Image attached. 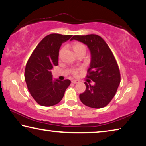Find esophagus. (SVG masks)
Segmentation results:
<instances>
[{
    "label": "esophagus",
    "instance_id": "1",
    "mask_svg": "<svg viewBox=\"0 0 146 146\" xmlns=\"http://www.w3.org/2000/svg\"><path fill=\"white\" fill-rule=\"evenodd\" d=\"M71 82L73 83V84H76V83H78L79 81L76 80H71Z\"/></svg>",
    "mask_w": 146,
    "mask_h": 146
}]
</instances>
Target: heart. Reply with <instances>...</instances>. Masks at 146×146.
Returning a JSON list of instances; mask_svg holds the SVG:
<instances>
[{
    "label": "heart",
    "instance_id": "b5f03b06",
    "mask_svg": "<svg viewBox=\"0 0 146 146\" xmlns=\"http://www.w3.org/2000/svg\"><path fill=\"white\" fill-rule=\"evenodd\" d=\"M73 50L75 51V53L80 52V51H84L85 52H86V47L82 43L76 42V43H75V44H73ZM61 53H62V51H60V53H59V55H60V56L61 55ZM73 73L74 74V75H76V73H77V71H73Z\"/></svg>",
    "mask_w": 146,
    "mask_h": 146
}]
</instances>
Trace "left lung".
Instances as JSON below:
<instances>
[{"instance_id": "8db88e82", "label": "left lung", "mask_w": 146, "mask_h": 146, "mask_svg": "<svg viewBox=\"0 0 146 146\" xmlns=\"http://www.w3.org/2000/svg\"><path fill=\"white\" fill-rule=\"evenodd\" d=\"M73 40L84 44L91 53L87 77L93 81V84L84 83L86 90L79 95L81 102L93 108L105 107L114 97L120 82V70L115 56L104 39L97 35H74L70 40Z\"/></svg>"}]
</instances>
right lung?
<instances>
[{
	"label": "right lung",
	"instance_id": "add662e5",
	"mask_svg": "<svg viewBox=\"0 0 146 146\" xmlns=\"http://www.w3.org/2000/svg\"><path fill=\"white\" fill-rule=\"evenodd\" d=\"M72 35L49 34L40 41L26 64L25 80L32 97L38 104L52 106L62 99L66 89L70 85L68 79L53 80L51 71L58 64L62 44Z\"/></svg>",
	"mask_w": 146,
	"mask_h": 146
}]
</instances>
